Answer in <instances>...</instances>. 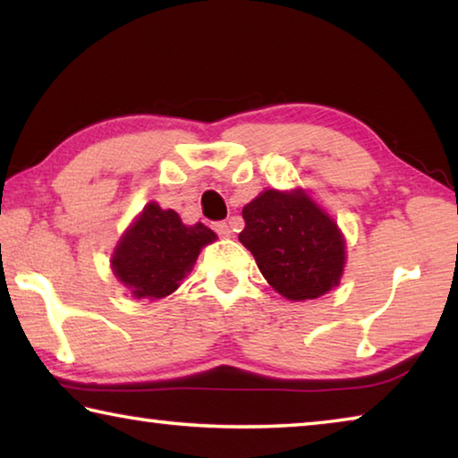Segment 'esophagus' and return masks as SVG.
Wrapping results in <instances>:
<instances>
[{"instance_id":"obj_1","label":"esophagus","mask_w":458,"mask_h":458,"mask_svg":"<svg viewBox=\"0 0 458 458\" xmlns=\"http://www.w3.org/2000/svg\"><path fill=\"white\" fill-rule=\"evenodd\" d=\"M214 230L218 232V234L224 236V238H228L232 234V226H230L228 222H216L214 224Z\"/></svg>"}]
</instances>
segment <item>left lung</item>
Returning <instances> with one entry per match:
<instances>
[{
	"mask_svg": "<svg viewBox=\"0 0 458 458\" xmlns=\"http://www.w3.org/2000/svg\"><path fill=\"white\" fill-rule=\"evenodd\" d=\"M242 218L238 240L283 297L317 299L339 283L345 242L337 224L307 193L267 190L244 206Z\"/></svg>",
	"mask_w": 458,
	"mask_h": 458,
	"instance_id": "left-lung-1",
	"label": "left lung"
}]
</instances>
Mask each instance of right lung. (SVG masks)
Segmentation results:
<instances>
[{
    "instance_id": "right-lung-1",
    "label": "right lung",
    "mask_w": 458,
    "mask_h": 458,
    "mask_svg": "<svg viewBox=\"0 0 458 458\" xmlns=\"http://www.w3.org/2000/svg\"><path fill=\"white\" fill-rule=\"evenodd\" d=\"M214 240V232L201 222L185 226L174 210H161L151 201L121 238L113 270L137 299L167 297L191 270L199 248Z\"/></svg>"
}]
</instances>
